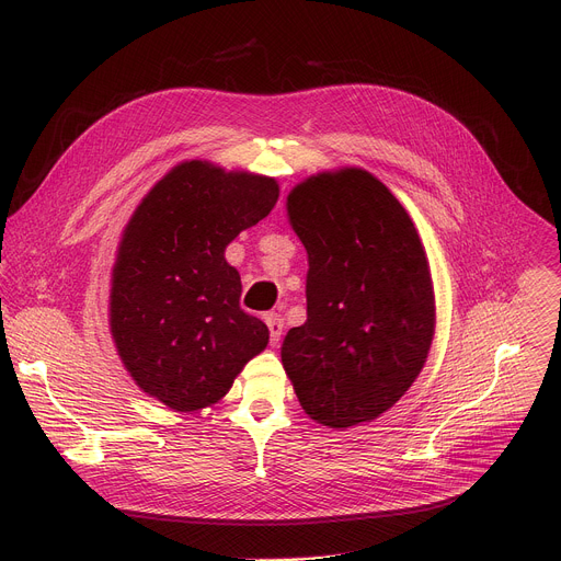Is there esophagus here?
<instances>
[{
  "instance_id": "1",
  "label": "esophagus",
  "mask_w": 561,
  "mask_h": 561,
  "mask_svg": "<svg viewBox=\"0 0 561 561\" xmlns=\"http://www.w3.org/2000/svg\"><path fill=\"white\" fill-rule=\"evenodd\" d=\"M264 322H266V327H268V331H271V344L277 346L279 340H282V333H284V319H282V314H277V312H266V314H264Z\"/></svg>"
}]
</instances>
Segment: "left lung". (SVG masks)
<instances>
[{"instance_id":"obj_1","label":"left lung","mask_w":561,"mask_h":561,"mask_svg":"<svg viewBox=\"0 0 561 561\" xmlns=\"http://www.w3.org/2000/svg\"><path fill=\"white\" fill-rule=\"evenodd\" d=\"M288 221L308 253L306 322L282 364L304 413L329 428L377 420L422 373L435 335V290L420 232L368 171L299 182Z\"/></svg>"}]
</instances>
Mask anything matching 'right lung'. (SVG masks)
<instances>
[{"label":"right lung","mask_w":561,"mask_h":561,"mask_svg":"<svg viewBox=\"0 0 561 561\" xmlns=\"http://www.w3.org/2000/svg\"><path fill=\"white\" fill-rule=\"evenodd\" d=\"M277 197L275 178L188 159L130 215L111 273L108 324L128 375L169 409L217 404L266 348L268 329L239 308L242 279L224 251Z\"/></svg>","instance_id":"1"}]
</instances>
